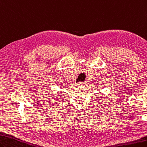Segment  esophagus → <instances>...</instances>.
Segmentation results:
<instances>
[{
    "label": "esophagus",
    "instance_id": "obj_1",
    "mask_svg": "<svg viewBox=\"0 0 147 147\" xmlns=\"http://www.w3.org/2000/svg\"><path fill=\"white\" fill-rule=\"evenodd\" d=\"M86 84V82H79V85H83V86H85Z\"/></svg>",
    "mask_w": 147,
    "mask_h": 147
}]
</instances>
